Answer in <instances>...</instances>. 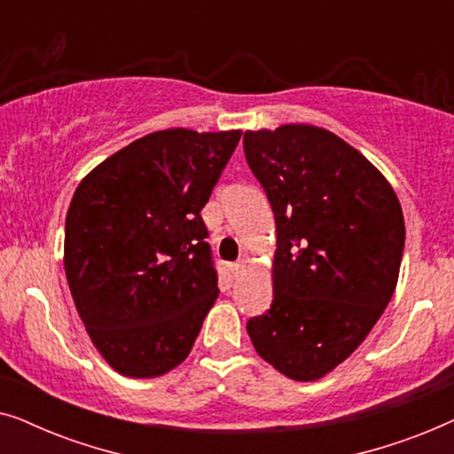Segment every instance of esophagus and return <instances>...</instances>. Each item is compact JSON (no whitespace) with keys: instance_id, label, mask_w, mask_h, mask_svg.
<instances>
[{"instance_id":"34e87169","label":"esophagus","mask_w":454,"mask_h":454,"mask_svg":"<svg viewBox=\"0 0 454 454\" xmlns=\"http://www.w3.org/2000/svg\"><path fill=\"white\" fill-rule=\"evenodd\" d=\"M244 269H246L244 260H239V262H231V264H229V272H231L233 278H238V277L241 275V272H244Z\"/></svg>"}]
</instances>
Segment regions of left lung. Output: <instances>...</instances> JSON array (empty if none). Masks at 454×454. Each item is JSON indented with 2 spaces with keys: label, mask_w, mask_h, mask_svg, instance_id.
<instances>
[{
  "label": "left lung",
  "mask_w": 454,
  "mask_h": 454,
  "mask_svg": "<svg viewBox=\"0 0 454 454\" xmlns=\"http://www.w3.org/2000/svg\"><path fill=\"white\" fill-rule=\"evenodd\" d=\"M244 153L277 223L275 294L247 334L281 374L318 380L357 349L395 294L405 247L399 198L328 129L246 132Z\"/></svg>",
  "instance_id": "8db88e82"
}]
</instances>
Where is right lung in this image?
<instances>
[{
	"mask_svg": "<svg viewBox=\"0 0 454 454\" xmlns=\"http://www.w3.org/2000/svg\"><path fill=\"white\" fill-rule=\"evenodd\" d=\"M239 138V129H160L111 154L74 192L67 285L92 343L123 376L182 364L219 295L200 210Z\"/></svg>",
	"mask_w": 454,
	"mask_h": 454,
	"instance_id": "1",
	"label": "right lung"
}]
</instances>
